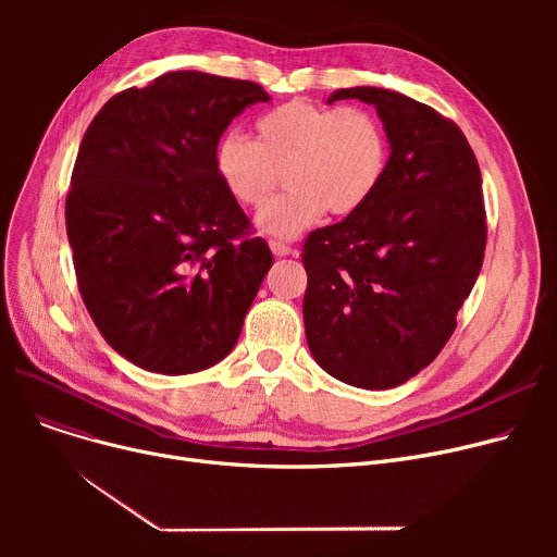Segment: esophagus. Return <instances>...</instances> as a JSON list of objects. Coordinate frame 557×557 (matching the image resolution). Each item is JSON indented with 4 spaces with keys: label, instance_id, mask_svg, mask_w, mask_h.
I'll return each instance as SVG.
<instances>
[{
    "label": "esophagus",
    "instance_id": "esophagus-1",
    "mask_svg": "<svg viewBox=\"0 0 557 557\" xmlns=\"http://www.w3.org/2000/svg\"><path fill=\"white\" fill-rule=\"evenodd\" d=\"M269 246H271V250H273L275 257H286V255L294 252V248H290V246L284 244V242H277V239H271Z\"/></svg>",
    "mask_w": 557,
    "mask_h": 557
}]
</instances>
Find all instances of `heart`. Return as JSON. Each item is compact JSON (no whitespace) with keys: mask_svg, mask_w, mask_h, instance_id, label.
<instances>
[{"mask_svg":"<svg viewBox=\"0 0 557 557\" xmlns=\"http://www.w3.org/2000/svg\"><path fill=\"white\" fill-rule=\"evenodd\" d=\"M388 160L386 128L370 110L302 99L261 114L252 141L227 133L214 149L219 181L244 208L259 210L282 175L288 191L257 219L275 237H296L325 212L357 214L382 185Z\"/></svg>","mask_w":557,"mask_h":557,"instance_id":"obj_1","label":"heart"}]
</instances>
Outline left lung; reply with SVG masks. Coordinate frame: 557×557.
Here are the masks:
<instances>
[{"label":"left lung","instance_id":"8db88e82","mask_svg":"<svg viewBox=\"0 0 557 557\" xmlns=\"http://www.w3.org/2000/svg\"><path fill=\"white\" fill-rule=\"evenodd\" d=\"M341 99L376 108L391 160L357 214L305 239V332L338 382L386 391L441 355L481 273V169L462 131L431 106L382 87H347L330 103Z\"/></svg>","mask_w":557,"mask_h":557}]
</instances>
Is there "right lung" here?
I'll list each match as a JSON object with an SVG mask.
<instances>
[{
    "label": "right lung",
    "mask_w": 557,
    "mask_h": 557,
    "mask_svg": "<svg viewBox=\"0 0 557 557\" xmlns=\"http://www.w3.org/2000/svg\"><path fill=\"white\" fill-rule=\"evenodd\" d=\"M252 81L169 72L114 95L87 126L65 200L81 298L131 363L189 374L225 359L261 280L269 244L214 169Z\"/></svg>",
    "instance_id": "1"
}]
</instances>
